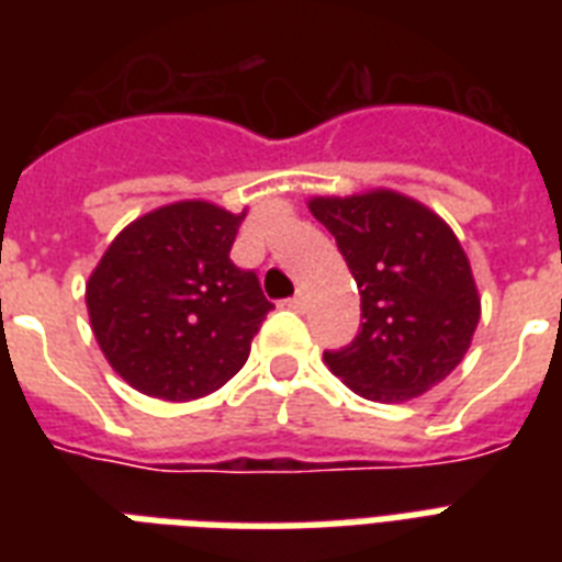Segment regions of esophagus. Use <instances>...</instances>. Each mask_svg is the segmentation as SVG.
Wrapping results in <instances>:
<instances>
[{"instance_id":"obj_1","label":"esophagus","mask_w":562,"mask_h":562,"mask_svg":"<svg viewBox=\"0 0 562 562\" xmlns=\"http://www.w3.org/2000/svg\"><path fill=\"white\" fill-rule=\"evenodd\" d=\"M289 306L297 308V312H303V308H306V291H297V294L289 300Z\"/></svg>"}]
</instances>
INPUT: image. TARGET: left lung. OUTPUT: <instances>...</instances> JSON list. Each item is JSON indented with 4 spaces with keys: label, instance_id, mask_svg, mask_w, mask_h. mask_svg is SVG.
<instances>
[{
    "label": "left lung",
    "instance_id": "left-lung-1",
    "mask_svg": "<svg viewBox=\"0 0 562 562\" xmlns=\"http://www.w3.org/2000/svg\"><path fill=\"white\" fill-rule=\"evenodd\" d=\"M361 294L359 335L324 352L352 393L405 402L443 382L467 356L481 297L461 241L426 203L393 189L312 198Z\"/></svg>",
    "mask_w": 562,
    "mask_h": 562
}]
</instances>
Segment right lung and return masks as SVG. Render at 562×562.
Masks as SVG:
<instances>
[{
	"label": "right lung",
	"mask_w": 562,
	"mask_h": 562,
	"mask_svg": "<svg viewBox=\"0 0 562 562\" xmlns=\"http://www.w3.org/2000/svg\"><path fill=\"white\" fill-rule=\"evenodd\" d=\"M245 212L166 203L131 221L87 280L104 359L131 387L166 402L218 391L250 356L271 303L254 271L229 262Z\"/></svg>",
	"instance_id": "add662e5"
}]
</instances>
